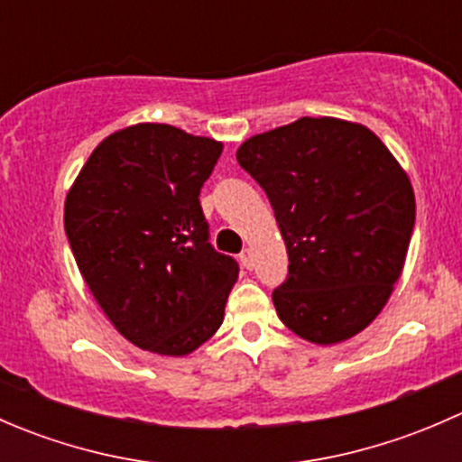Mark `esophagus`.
<instances>
[{
	"mask_svg": "<svg viewBox=\"0 0 462 462\" xmlns=\"http://www.w3.org/2000/svg\"><path fill=\"white\" fill-rule=\"evenodd\" d=\"M239 259H241V263H244V268H253V250L250 248H245L244 253L239 254Z\"/></svg>",
	"mask_w": 462,
	"mask_h": 462,
	"instance_id": "esophagus-1",
	"label": "esophagus"
}]
</instances>
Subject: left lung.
Segmentation results:
<instances>
[{
    "label": "left lung",
    "mask_w": 462,
    "mask_h": 462,
    "mask_svg": "<svg viewBox=\"0 0 462 462\" xmlns=\"http://www.w3.org/2000/svg\"><path fill=\"white\" fill-rule=\"evenodd\" d=\"M239 165L268 194L286 244L279 319L310 344L362 333L402 274L416 223L411 180L369 127L304 118L248 138Z\"/></svg>",
    "instance_id": "8db88e82"
}]
</instances>
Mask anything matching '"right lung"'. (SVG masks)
<instances>
[{
    "label": "right lung",
    "mask_w": 462,
    "mask_h": 462,
    "mask_svg": "<svg viewBox=\"0 0 462 462\" xmlns=\"http://www.w3.org/2000/svg\"><path fill=\"white\" fill-rule=\"evenodd\" d=\"M223 143L162 123L109 134L64 201V230L93 300L143 351L183 357L226 315L239 265L208 244L199 194Z\"/></svg>",
    "instance_id": "right-lung-1"
}]
</instances>
